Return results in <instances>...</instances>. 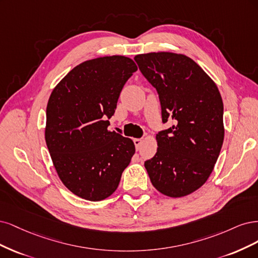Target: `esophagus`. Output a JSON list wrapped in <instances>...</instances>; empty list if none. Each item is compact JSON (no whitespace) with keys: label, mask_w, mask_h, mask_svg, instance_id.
<instances>
[{"label":"esophagus","mask_w":258,"mask_h":258,"mask_svg":"<svg viewBox=\"0 0 258 258\" xmlns=\"http://www.w3.org/2000/svg\"><path fill=\"white\" fill-rule=\"evenodd\" d=\"M141 143H143V139H140V138H134V144H135V147H136L137 150L139 149Z\"/></svg>","instance_id":"obj_1"}]
</instances>
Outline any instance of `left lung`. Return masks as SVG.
<instances>
[{
	"label": "left lung",
	"mask_w": 258,
	"mask_h": 258,
	"mask_svg": "<svg viewBox=\"0 0 258 258\" xmlns=\"http://www.w3.org/2000/svg\"><path fill=\"white\" fill-rule=\"evenodd\" d=\"M135 61L159 93L157 151L145 167L152 185L169 197L195 192L210 177L224 140L223 101L214 81L190 57L173 52L137 54Z\"/></svg>",
	"instance_id": "8db88e82"
}]
</instances>
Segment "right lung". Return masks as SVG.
<instances>
[{
	"mask_svg": "<svg viewBox=\"0 0 258 258\" xmlns=\"http://www.w3.org/2000/svg\"><path fill=\"white\" fill-rule=\"evenodd\" d=\"M136 71L135 62L124 55L88 60L66 75L49 97L46 144L62 183L78 197L90 202L109 197L135 153L131 138L108 126Z\"/></svg>",
	"mask_w": 258,
	"mask_h": 258,
	"instance_id": "add662e5",
	"label": "right lung"
}]
</instances>
